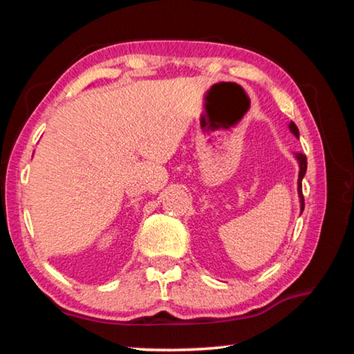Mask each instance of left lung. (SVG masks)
Here are the masks:
<instances>
[{
  "instance_id": "left-lung-1",
  "label": "left lung",
  "mask_w": 354,
  "mask_h": 354,
  "mask_svg": "<svg viewBox=\"0 0 354 354\" xmlns=\"http://www.w3.org/2000/svg\"><path fill=\"white\" fill-rule=\"evenodd\" d=\"M289 128H290L292 133L295 134L297 137L299 136V133H298V128H297V124H295V123L290 122ZM297 159H298V162H299V175H298V195H299V201H301V212H303V209H304V196H303V185H301V181H303V176H304V173H306V169H308V160H306V156L301 154V153H298V154H297Z\"/></svg>"
}]
</instances>
